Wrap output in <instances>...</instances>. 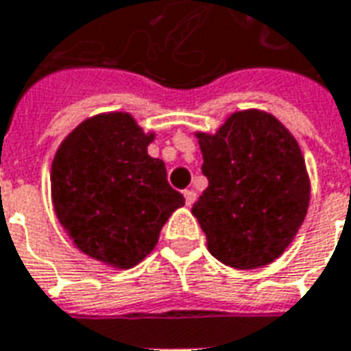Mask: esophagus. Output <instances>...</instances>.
<instances>
[{
  "instance_id": "34e87169",
  "label": "esophagus",
  "mask_w": 351,
  "mask_h": 351,
  "mask_svg": "<svg viewBox=\"0 0 351 351\" xmlns=\"http://www.w3.org/2000/svg\"><path fill=\"white\" fill-rule=\"evenodd\" d=\"M184 199H186V205L191 206L193 203H195V199H197V193L193 190H186L184 191Z\"/></svg>"
}]
</instances>
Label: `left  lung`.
<instances>
[{
	"label": "left lung",
	"mask_w": 351,
	"mask_h": 351,
	"mask_svg": "<svg viewBox=\"0 0 351 351\" xmlns=\"http://www.w3.org/2000/svg\"><path fill=\"white\" fill-rule=\"evenodd\" d=\"M208 188L191 213L214 258L259 269L280 258L304 221L310 178L299 143L274 116L248 108L216 133L197 131Z\"/></svg>",
	"instance_id": "1"
}]
</instances>
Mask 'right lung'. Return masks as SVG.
<instances>
[{
  "mask_svg": "<svg viewBox=\"0 0 351 351\" xmlns=\"http://www.w3.org/2000/svg\"><path fill=\"white\" fill-rule=\"evenodd\" d=\"M154 137L130 112H101L79 123L52 161V205L65 233L82 254L114 269L141 263L184 206L165 163L148 156Z\"/></svg>",
  "mask_w": 351,
  "mask_h": 351,
  "instance_id": "add662e5",
  "label": "right lung"
}]
</instances>
